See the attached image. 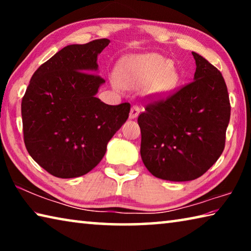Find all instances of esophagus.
<instances>
[{
    "mask_svg": "<svg viewBox=\"0 0 251 251\" xmlns=\"http://www.w3.org/2000/svg\"><path fill=\"white\" fill-rule=\"evenodd\" d=\"M139 112H141V107L137 105H134L133 107L130 108V113H129V118H131V120H134V118H136L138 116Z\"/></svg>",
    "mask_w": 251,
    "mask_h": 251,
    "instance_id": "esophagus-1",
    "label": "esophagus"
}]
</instances>
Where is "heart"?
Wrapping results in <instances>:
<instances>
[{
	"mask_svg": "<svg viewBox=\"0 0 251 251\" xmlns=\"http://www.w3.org/2000/svg\"><path fill=\"white\" fill-rule=\"evenodd\" d=\"M113 85L116 90L139 87L151 84V92L166 94L177 86L179 76L173 69L171 59L159 54H145L123 59Z\"/></svg>",
	"mask_w": 251,
	"mask_h": 251,
	"instance_id": "b5f03b06",
	"label": "heart"
}]
</instances>
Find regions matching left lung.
I'll list each match as a JSON object with an SVG mask.
<instances>
[{"instance_id": "left-lung-1", "label": "left lung", "mask_w": 251, "mask_h": 251, "mask_svg": "<svg viewBox=\"0 0 251 251\" xmlns=\"http://www.w3.org/2000/svg\"><path fill=\"white\" fill-rule=\"evenodd\" d=\"M194 80L167 95L145 97L139 114L141 156L151 175L172 181L203 175L223 154L230 101L220 72L193 52Z\"/></svg>"}]
</instances>
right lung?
Instances as JSON below:
<instances>
[{
	"label": "right lung",
	"instance_id": "add662e5",
	"mask_svg": "<svg viewBox=\"0 0 251 251\" xmlns=\"http://www.w3.org/2000/svg\"><path fill=\"white\" fill-rule=\"evenodd\" d=\"M108 44L100 39L65 46L35 71L23 96L25 147L55 177L91 172L128 118L129 103L107 105L95 97L105 82L94 73L97 55Z\"/></svg>",
	"mask_w": 251,
	"mask_h": 251
}]
</instances>
